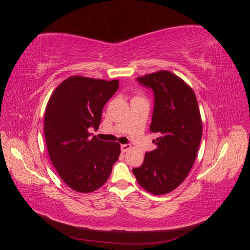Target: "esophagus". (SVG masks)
Segmentation results:
<instances>
[{"mask_svg": "<svg viewBox=\"0 0 250 250\" xmlns=\"http://www.w3.org/2000/svg\"><path fill=\"white\" fill-rule=\"evenodd\" d=\"M131 149V146L129 145V144H124V145H121V150L123 151V152H126V151L130 150Z\"/></svg>", "mask_w": 250, "mask_h": 250, "instance_id": "obj_1", "label": "esophagus"}]
</instances>
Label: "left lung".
<instances>
[{
    "instance_id": "8db88e82",
    "label": "left lung",
    "mask_w": 250,
    "mask_h": 250,
    "mask_svg": "<svg viewBox=\"0 0 250 250\" xmlns=\"http://www.w3.org/2000/svg\"><path fill=\"white\" fill-rule=\"evenodd\" d=\"M152 88L154 109L150 131L156 148L132 169L139 185L153 195H164L184 183L195 163L202 137V121L192 87L170 71L138 77Z\"/></svg>"
}]
</instances>
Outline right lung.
I'll return each instance as SVG.
<instances>
[{
	"label": "right lung",
	"instance_id": "1",
	"mask_svg": "<svg viewBox=\"0 0 250 250\" xmlns=\"http://www.w3.org/2000/svg\"><path fill=\"white\" fill-rule=\"evenodd\" d=\"M119 80L82 76L63 80L52 93L44 111V138L50 160L72 190L90 193L106 183L121 153L120 144L90 137L98 129L104 105Z\"/></svg>",
	"mask_w": 250,
	"mask_h": 250
}]
</instances>
